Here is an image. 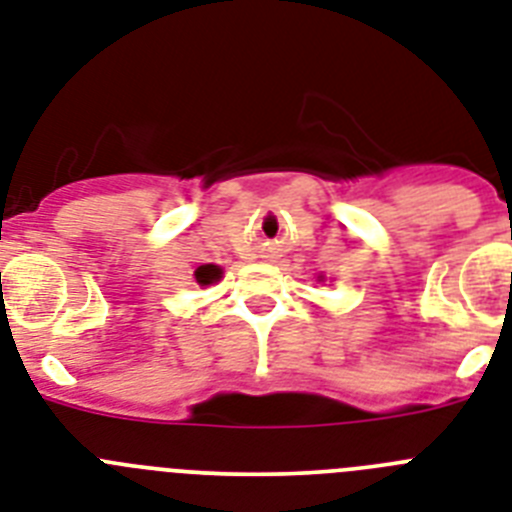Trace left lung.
Here are the masks:
<instances>
[{
    "label": "left lung",
    "mask_w": 512,
    "mask_h": 512,
    "mask_svg": "<svg viewBox=\"0 0 512 512\" xmlns=\"http://www.w3.org/2000/svg\"><path fill=\"white\" fill-rule=\"evenodd\" d=\"M320 278H322V276H320Z\"/></svg>",
    "instance_id": "1"
}]
</instances>
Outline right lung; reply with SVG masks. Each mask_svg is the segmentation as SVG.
I'll list each match as a JSON object with an SVG mask.
<instances>
[{
	"label": "right lung",
	"mask_w": 512,
	"mask_h": 512,
	"mask_svg": "<svg viewBox=\"0 0 512 512\" xmlns=\"http://www.w3.org/2000/svg\"><path fill=\"white\" fill-rule=\"evenodd\" d=\"M223 270L218 268V265H200V268L195 270V281L200 283V286H210V283H216L218 278H221Z\"/></svg>",
	"instance_id": "obj_1"
}]
</instances>
